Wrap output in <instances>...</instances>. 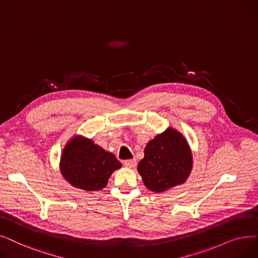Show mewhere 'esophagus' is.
I'll return each mask as SVG.
<instances>
[{
    "label": "esophagus",
    "instance_id": "esophagus-1",
    "mask_svg": "<svg viewBox=\"0 0 258 258\" xmlns=\"http://www.w3.org/2000/svg\"><path fill=\"white\" fill-rule=\"evenodd\" d=\"M124 165L126 167H128V169H134L137 165V161L136 159H130V160H125L124 161Z\"/></svg>",
    "mask_w": 258,
    "mask_h": 258
}]
</instances>
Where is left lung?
<instances>
[{
  "label": "left lung",
  "mask_w": 258,
  "mask_h": 258,
  "mask_svg": "<svg viewBox=\"0 0 258 258\" xmlns=\"http://www.w3.org/2000/svg\"><path fill=\"white\" fill-rule=\"evenodd\" d=\"M193 169L191 148L181 133L167 127L150 140L137 170L150 191L162 193L183 184Z\"/></svg>",
  "instance_id": "1"
}]
</instances>
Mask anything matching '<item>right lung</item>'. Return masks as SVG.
<instances>
[{
    "mask_svg": "<svg viewBox=\"0 0 258 258\" xmlns=\"http://www.w3.org/2000/svg\"><path fill=\"white\" fill-rule=\"evenodd\" d=\"M121 165L114 154L81 135L67 141L60 159V171L65 180L87 192L105 187L110 175Z\"/></svg>",
    "mask_w": 258,
    "mask_h": 258,
    "instance_id": "add662e5",
    "label": "right lung"
}]
</instances>
